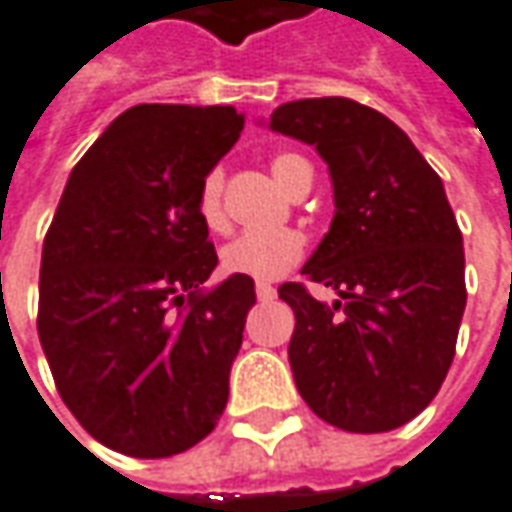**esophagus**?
I'll use <instances>...</instances> for the list:
<instances>
[{"label":"esophagus","mask_w":512,"mask_h":512,"mask_svg":"<svg viewBox=\"0 0 512 512\" xmlns=\"http://www.w3.org/2000/svg\"><path fill=\"white\" fill-rule=\"evenodd\" d=\"M256 296H259V301H270L276 296V287L270 281H256Z\"/></svg>","instance_id":"obj_1"}]
</instances>
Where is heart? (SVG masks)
<instances>
[{
  "label": "heart",
  "instance_id": "obj_1",
  "mask_svg": "<svg viewBox=\"0 0 512 512\" xmlns=\"http://www.w3.org/2000/svg\"><path fill=\"white\" fill-rule=\"evenodd\" d=\"M301 163H307L298 154H279L273 157L270 171L287 191L290 177ZM197 214L208 231H225L228 216L222 205V171H208L197 194ZM307 248L304 233L296 228H276V231H248L231 239L222 248V270L228 276H245V279H279L293 264L301 262Z\"/></svg>",
  "mask_w": 512,
  "mask_h": 512
}]
</instances>
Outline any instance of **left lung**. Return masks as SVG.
I'll return each mask as SVG.
<instances>
[{"label":"left lung","instance_id":"obj_1","mask_svg":"<svg viewBox=\"0 0 512 512\" xmlns=\"http://www.w3.org/2000/svg\"><path fill=\"white\" fill-rule=\"evenodd\" d=\"M270 129L324 157L335 216L298 281L279 287L296 312L290 369L324 423L380 434L414 420L451 369L465 312V250L440 174L377 109L349 98L281 104Z\"/></svg>","mask_w":512,"mask_h":512}]
</instances>
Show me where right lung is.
<instances>
[{
  "label": "right lung",
  "instance_id": "right-lung-1",
  "mask_svg": "<svg viewBox=\"0 0 512 512\" xmlns=\"http://www.w3.org/2000/svg\"><path fill=\"white\" fill-rule=\"evenodd\" d=\"M242 126L233 106H132L64 185L41 250L39 341L61 400L112 451L183 454L225 411L256 290L245 276L202 287L219 259L197 194Z\"/></svg>",
  "mask_w": 512,
  "mask_h": 512
}]
</instances>
